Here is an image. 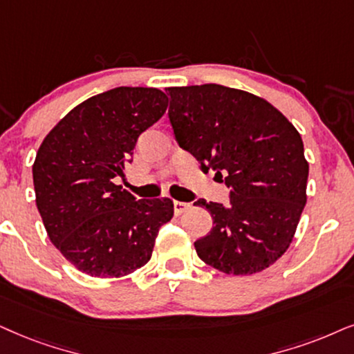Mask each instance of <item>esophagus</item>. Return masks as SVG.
I'll use <instances>...</instances> for the list:
<instances>
[{
    "label": "esophagus",
    "instance_id": "1",
    "mask_svg": "<svg viewBox=\"0 0 354 354\" xmlns=\"http://www.w3.org/2000/svg\"><path fill=\"white\" fill-rule=\"evenodd\" d=\"M173 207H174V214H176V216H180V214L186 212V210L191 207V204H187V203H181V201H174V203H173Z\"/></svg>",
    "mask_w": 354,
    "mask_h": 354
}]
</instances>
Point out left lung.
I'll return each mask as SVG.
<instances>
[{
  "mask_svg": "<svg viewBox=\"0 0 354 354\" xmlns=\"http://www.w3.org/2000/svg\"><path fill=\"white\" fill-rule=\"evenodd\" d=\"M174 138L204 171L225 174L230 204L199 199L212 229L198 257L225 274L247 276L276 263L307 203L308 163L301 133L271 102L222 84L168 88Z\"/></svg>",
  "mask_w": 354,
  "mask_h": 354,
  "instance_id": "left-lung-1",
  "label": "left lung"
}]
</instances>
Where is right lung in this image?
Masks as SVG:
<instances>
[{
	"mask_svg": "<svg viewBox=\"0 0 354 354\" xmlns=\"http://www.w3.org/2000/svg\"><path fill=\"white\" fill-rule=\"evenodd\" d=\"M156 88L119 86L70 111L32 165L35 204L48 239L84 274L122 277L149 263L173 201L136 199L124 176L137 138L165 114Z\"/></svg>",
	"mask_w": 354,
	"mask_h": 354,
	"instance_id": "obj_1",
	"label": "right lung"
}]
</instances>
